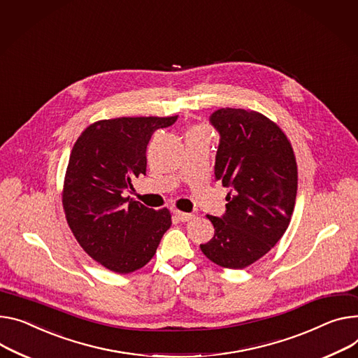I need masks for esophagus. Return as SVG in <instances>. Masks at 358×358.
Wrapping results in <instances>:
<instances>
[{"label": "esophagus", "mask_w": 358, "mask_h": 358, "mask_svg": "<svg viewBox=\"0 0 358 358\" xmlns=\"http://www.w3.org/2000/svg\"><path fill=\"white\" fill-rule=\"evenodd\" d=\"M175 215L178 216L179 221H182V222H187V221H190L192 217L195 216L194 213H187V212H182V210H175Z\"/></svg>", "instance_id": "esophagus-1"}]
</instances>
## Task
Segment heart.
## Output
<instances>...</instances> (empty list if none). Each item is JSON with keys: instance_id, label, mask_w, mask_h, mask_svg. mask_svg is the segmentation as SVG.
<instances>
[{"instance_id": "obj_1", "label": "heart", "mask_w": 358, "mask_h": 358, "mask_svg": "<svg viewBox=\"0 0 358 358\" xmlns=\"http://www.w3.org/2000/svg\"><path fill=\"white\" fill-rule=\"evenodd\" d=\"M195 131H198V133H203V134H205V130H203V129H196Z\"/></svg>"}]
</instances>
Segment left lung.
<instances>
[{
	"label": "left lung",
	"mask_w": 358,
	"mask_h": 358,
	"mask_svg": "<svg viewBox=\"0 0 358 358\" xmlns=\"http://www.w3.org/2000/svg\"><path fill=\"white\" fill-rule=\"evenodd\" d=\"M209 123L219 133L215 179L229 194L221 217L208 215L215 235L201 250L219 266L242 269L285 234L296 198V162L284 131L258 112L219 108Z\"/></svg>",
	"instance_id": "1"
}]
</instances>
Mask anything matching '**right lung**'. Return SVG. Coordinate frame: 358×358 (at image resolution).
Segmentation results:
<instances>
[{
	"mask_svg": "<svg viewBox=\"0 0 358 358\" xmlns=\"http://www.w3.org/2000/svg\"><path fill=\"white\" fill-rule=\"evenodd\" d=\"M172 117H119L90 124L70 153L63 189L67 224L94 261L117 273L145 266L171 225V212L124 198L146 175V149Z\"/></svg>",
	"mask_w": 358,
	"mask_h": 358,
	"instance_id": "1",
	"label": "right lung"
}]
</instances>
